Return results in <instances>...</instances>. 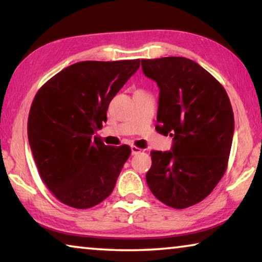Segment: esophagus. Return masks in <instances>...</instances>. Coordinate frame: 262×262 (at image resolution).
<instances>
[{"instance_id": "obj_1", "label": "esophagus", "mask_w": 262, "mask_h": 262, "mask_svg": "<svg viewBox=\"0 0 262 262\" xmlns=\"http://www.w3.org/2000/svg\"><path fill=\"white\" fill-rule=\"evenodd\" d=\"M142 151V149L136 147V146H132V155H136V154H140Z\"/></svg>"}]
</instances>
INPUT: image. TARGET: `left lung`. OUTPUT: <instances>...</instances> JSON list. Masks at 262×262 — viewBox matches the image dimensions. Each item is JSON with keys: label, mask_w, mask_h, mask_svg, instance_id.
Returning a JSON list of instances; mask_svg holds the SVG:
<instances>
[{"label": "left lung", "mask_w": 262, "mask_h": 262, "mask_svg": "<svg viewBox=\"0 0 262 262\" xmlns=\"http://www.w3.org/2000/svg\"><path fill=\"white\" fill-rule=\"evenodd\" d=\"M160 87L156 130L173 138L172 150L151 151L149 189L173 209H185L212 192L226 171L234 116L225 89L184 57L141 59Z\"/></svg>", "instance_id": "1"}]
</instances>
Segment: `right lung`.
Returning <instances> with one entry per match:
<instances>
[{
    "instance_id": "1",
    "label": "right lung",
    "mask_w": 262,
    "mask_h": 262,
    "mask_svg": "<svg viewBox=\"0 0 262 262\" xmlns=\"http://www.w3.org/2000/svg\"><path fill=\"white\" fill-rule=\"evenodd\" d=\"M140 68V59L79 61L36 93L28 139L41 181L74 209H90L113 191L132 149L106 146L94 133L107 120L112 99Z\"/></svg>"
}]
</instances>
